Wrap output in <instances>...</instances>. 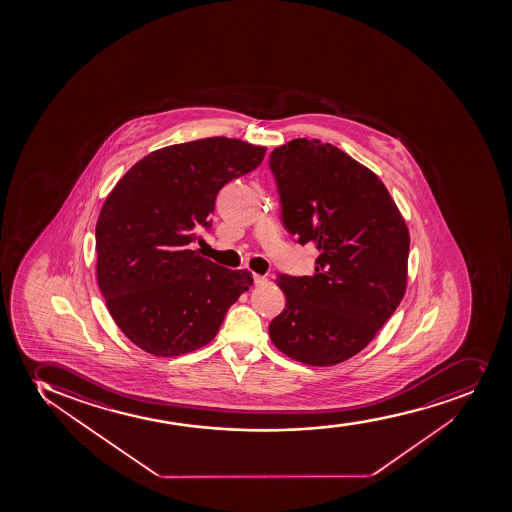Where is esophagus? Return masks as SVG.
Wrapping results in <instances>:
<instances>
[{"mask_svg": "<svg viewBox=\"0 0 512 512\" xmlns=\"http://www.w3.org/2000/svg\"><path fill=\"white\" fill-rule=\"evenodd\" d=\"M265 282H267L265 275L253 274V284L255 286H264Z\"/></svg>", "mask_w": 512, "mask_h": 512, "instance_id": "1", "label": "esophagus"}]
</instances>
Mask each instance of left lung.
I'll return each mask as SVG.
<instances>
[{
	"instance_id": "1",
	"label": "left lung",
	"mask_w": 512,
	"mask_h": 512,
	"mask_svg": "<svg viewBox=\"0 0 512 512\" xmlns=\"http://www.w3.org/2000/svg\"><path fill=\"white\" fill-rule=\"evenodd\" d=\"M282 225L316 248L314 274L277 275L286 308L269 325L287 357L345 362L374 340L406 292L409 231L374 172L331 143L296 138L270 154Z\"/></svg>"
}]
</instances>
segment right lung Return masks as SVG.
I'll list each match as a JSON object with an SVG mask.
<instances>
[{"label": "right lung", "mask_w": 512, "mask_h": 512, "mask_svg": "<svg viewBox=\"0 0 512 512\" xmlns=\"http://www.w3.org/2000/svg\"><path fill=\"white\" fill-rule=\"evenodd\" d=\"M265 147L237 138L179 143L138 160L108 194L96 223V275L111 318L155 357H177L215 338L248 270L201 257L191 243L211 228L216 196L257 169Z\"/></svg>", "instance_id": "1"}]
</instances>
